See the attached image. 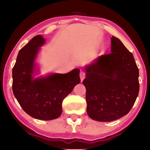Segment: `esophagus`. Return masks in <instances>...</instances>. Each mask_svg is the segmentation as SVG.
I'll use <instances>...</instances> for the list:
<instances>
[{
	"instance_id": "obj_1",
	"label": "esophagus",
	"mask_w": 150,
	"mask_h": 150,
	"mask_svg": "<svg viewBox=\"0 0 150 150\" xmlns=\"http://www.w3.org/2000/svg\"><path fill=\"white\" fill-rule=\"evenodd\" d=\"M85 77H86V73H85V72L84 71H81L80 72V79H81V81H83Z\"/></svg>"
}]
</instances>
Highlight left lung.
<instances>
[{"mask_svg": "<svg viewBox=\"0 0 150 150\" xmlns=\"http://www.w3.org/2000/svg\"><path fill=\"white\" fill-rule=\"evenodd\" d=\"M111 52L85 67L87 113L98 122L128 114L139 92V68L133 55L118 38H111Z\"/></svg>", "mask_w": 150, "mask_h": 150, "instance_id": "1", "label": "left lung"}]
</instances>
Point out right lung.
<instances>
[{
  "label": "right lung",
  "mask_w": 150,
  "mask_h": 150,
  "mask_svg": "<svg viewBox=\"0 0 150 150\" xmlns=\"http://www.w3.org/2000/svg\"><path fill=\"white\" fill-rule=\"evenodd\" d=\"M44 43L43 38L37 35L20 50L12 69V89L21 107L28 115L51 120L61 115L64 98L80 83V70L34 79L35 58Z\"/></svg>",
  "instance_id": "1"
}]
</instances>
